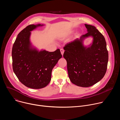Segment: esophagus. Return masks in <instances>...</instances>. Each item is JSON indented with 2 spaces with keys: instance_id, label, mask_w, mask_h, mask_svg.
Returning a JSON list of instances; mask_svg holds the SVG:
<instances>
[{
  "instance_id": "esophagus-1",
  "label": "esophagus",
  "mask_w": 120,
  "mask_h": 120,
  "mask_svg": "<svg viewBox=\"0 0 120 120\" xmlns=\"http://www.w3.org/2000/svg\"><path fill=\"white\" fill-rule=\"evenodd\" d=\"M60 52L61 53V54L62 55V56L64 54V50L63 49H60Z\"/></svg>"
}]
</instances>
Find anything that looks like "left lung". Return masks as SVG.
Wrapping results in <instances>:
<instances>
[{"mask_svg": "<svg viewBox=\"0 0 120 120\" xmlns=\"http://www.w3.org/2000/svg\"><path fill=\"white\" fill-rule=\"evenodd\" d=\"M88 32L67 43L64 47L63 56L67 62L68 75L71 82L78 86H92L105 76L107 68L108 52L104 36L94 26L85 24ZM94 38L92 45H82L85 38Z\"/></svg>", "mask_w": 120, "mask_h": 120, "instance_id": "left-lung-1", "label": "left lung"}]
</instances>
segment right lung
<instances>
[{
  "mask_svg": "<svg viewBox=\"0 0 120 120\" xmlns=\"http://www.w3.org/2000/svg\"><path fill=\"white\" fill-rule=\"evenodd\" d=\"M41 26L30 25L18 35L12 47V66L14 73L26 86L32 89L45 87L51 79L54 67L62 56L59 49L50 52H38L30 46L32 30Z\"/></svg>",
  "mask_w": 120,
  "mask_h": 120,
  "instance_id": "1",
  "label": "right lung"
}]
</instances>
